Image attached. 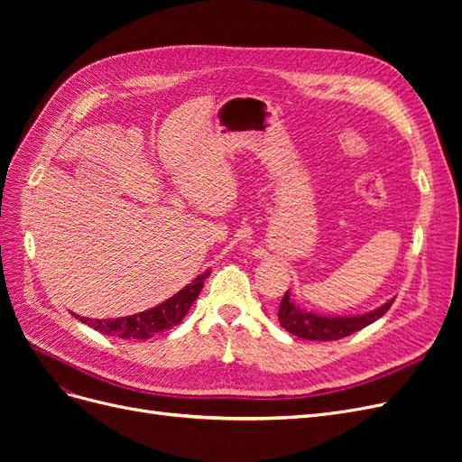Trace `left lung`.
Masks as SVG:
<instances>
[{
    "mask_svg": "<svg viewBox=\"0 0 462 462\" xmlns=\"http://www.w3.org/2000/svg\"><path fill=\"white\" fill-rule=\"evenodd\" d=\"M395 299L387 300L385 304L377 306L372 312L365 314H355V316H324L316 314L302 309L300 304L291 299V292L287 291L282 304H279V324L283 326L285 331L297 335L300 339H310V341H337L346 337V335H353L366 328L377 318H382L389 306L393 304Z\"/></svg>",
    "mask_w": 462,
    "mask_h": 462,
    "instance_id": "obj_1",
    "label": "left lung"
}]
</instances>
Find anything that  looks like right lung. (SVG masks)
I'll return each instance as SVG.
<instances>
[{
  "label": "right lung",
  "instance_id": "right-lung-1",
  "mask_svg": "<svg viewBox=\"0 0 462 462\" xmlns=\"http://www.w3.org/2000/svg\"><path fill=\"white\" fill-rule=\"evenodd\" d=\"M208 275H209V270L200 273L197 279H192V283H189L185 289H180L171 299H167L165 302L153 306V309H150V310L138 312L133 316L114 318V319H90V318H82L79 314H73V316L77 319H80L82 324H87L104 335H109V337L150 339L152 335L171 329L187 316L190 306L200 295Z\"/></svg>",
  "mask_w": 462,
  "mask_h": 462
}]
</instances>
